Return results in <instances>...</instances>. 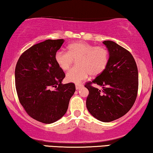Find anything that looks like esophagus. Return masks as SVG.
<instances>
[{
    "label": "esophagus",
    "instance_id": "obj_1",
    "mask_svg": "<svg viewBox=\"0 0 153 153\" xmlns=\"http://www.w3.org/2000/svg\"><path fill=\"white\" fill-rule=\"evenodd\" d=\"M81 87H83V85L82 84H76V90L80 89Z\"/></svg>",
    "mask_w": 153,
    "mask_h": 153
}]
</instances>
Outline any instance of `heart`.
Wrapping results in <instances>:
<instances>
[{
	"label": "heart",
	"instance_id": "obj_1",
	"mask_svg": "<svg viewBox=\"0 0 153 153\" xmlns=\"http://www.w3.org/2000/svg\"><path fill=\"white\" fill-rule=\"evenodd\" d=\"M68 50V52H56L55 60L63 71H68L74 60H76V66L67 73L66 78L70 82H81L90 74L97 76L104 72L108 65L109 55L104 47H94L85 42H76L69 45Z\"/></svg>",
	"mask_w": 153,
	"mask_h": 153
}]
</instances>
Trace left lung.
Masks as SVG:
<instances>
[{
	"label": "left lung",
	"mask_w": 153,
	"mask_h": 153,
	"mask_svg": "<svg viewBox=\"0 0 153 153\" xmlns=\"http://www.w3.org/2000/svg\"><path fill=\"white\" fill-rule=\"evenodd\" d=\"M109 58L104 71L85 87L89 91L86 107L92 116L104 123L111 122L127 114L134 104L139 87L137 64L129 52L118 44L106 40ZM95 83L102 90L93 87Z\"/></svg>",
	"instance_id": "obj_1"
}]
</instances>
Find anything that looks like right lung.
<instances>
[{"instance_id": "add662e5", "label": "right lung", "mask_w": 153, "mask_h": 153, "mask_svg": "<svg viewBox=\"0 0 153 153\" xmlns=\"http://www.w3.org/2000/svg\"><path fill=\"white\" fill-rule=\"evenodd\" d=\"M63 39H47L22 54L15 68V85L19 100L29 116L50 124L65 114L74 95L73 83L62 84L65 76L55 60Z\"/></svg>"}]
</instances>
